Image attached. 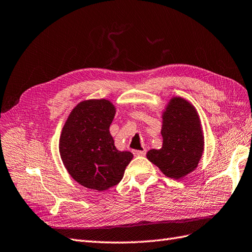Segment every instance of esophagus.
<instances>
[{
    "label": "esophagus",
    "instance_id": "esophagus-1",
    "mask_svg": "<svg viewBox=\"0 0 252 252\" xmlns=\"http://www.w3.org/2000/svg\"><path fill=\"white\" fill-rule=\"evenodd\" d=\"M145 153H146L145 150H143V151H133V155L137 156V157H140V156H144Z\"/></svg>",
    "mask_w": 252,
    "mask_h": 252
}]
</instances>
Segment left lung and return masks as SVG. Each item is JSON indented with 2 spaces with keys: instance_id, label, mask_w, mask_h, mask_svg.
I'll return each mask as SVG.
<instances>
[{
  "instance_id": "1",
  "label": "left lung",
  "mask_w": 252,
  "mask_h": 252,
  "mask_svg": "<svg viewBox=\"0 0 252 252\" xmlns=\"http://www.w3.org/2000/svg\"><path fill=\"white\" fill-rule=\"evenodd\" d=\"M162 146L146 157L170 179L181 180L197 169L204 152V136L197 109L180 96L171 98L162 111Z\"/></svg>"
}]
</instances>
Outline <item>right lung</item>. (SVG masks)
I'll return each instance as SVG.
<instances>
[{
    "label": "right lung",
    "instance_id": "1",
    "mask_svg": "<svg viewBox=\"0 0 252 252\" xmlns=\"http://www.w3.org/2000/svg\"><path fill=\"white\" fill-rule=\"evenodd\" d=\"M115 106L88 99L71 110L61 132L59 150L67 172L80 185L105 191L121 182L133 155L114 145L110 125Z\"/></svg>",
    "mask_w": 252,
    "mask_h": 252
}]
</instances>
